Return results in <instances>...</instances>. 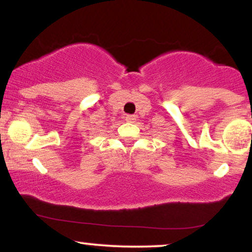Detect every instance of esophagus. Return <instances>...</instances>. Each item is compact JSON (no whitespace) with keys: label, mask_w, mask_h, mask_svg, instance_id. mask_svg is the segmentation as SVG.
<instances>
[{"label":"esophagus","mask_w":252,"mask_h":252,"mask_svg":"<svg viewBox=\"0 0 252 252\" xmlns=\"http://www.w3.org/2000/svg\"><path fill=\"white\" fill-rule=\"evenodd\" d=\"M125 119L127 123H134V121L136 120V116H134V114H127V116L125 117Z\"/></svg>","instance_id":"obj_1"}]
</instances>
